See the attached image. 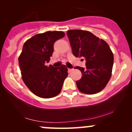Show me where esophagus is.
I'll use <instances>...</instances> for the list:
<instances>
[{
	"instance_id": "esophagus-1",
	"label": "esophagus",
	"mask_w": 132,
	"mask_h": 132,
	"mask_svg": "<svg viewBox=\"0 0 132 132\" xmlns=\"http://www.w3.org/2000/svg\"><path fill=\"white\" fill-rule=\"evenodd\" d=\"M72 71H73V69H68V72H70Z\"/></svg>"
}]
</instances>
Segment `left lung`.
I'll use <instances>...</instances> for the list:
<instances>
[{"label":"left lung","instance_id":"8db88e82","mask_svg":"<svg viewBox=\"0 0 132 132\" xmlns=\"http://www.w3.org/2000/svg\"><path fill=\"white\" fill-rule=\"evenodd\" d=\"M72 53L76 57H84L86 69L76 66L81 71L82 78L77 81L79 90L86 94L99 92L105 87L112 76L113 55L105 41L90 31L70 30L67 31Z\"/></svg>","mask_w":132,"mask_h":132}]
</instances>
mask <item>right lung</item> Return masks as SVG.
I'll return each instance as SVG.
<instances>
[{"mask_svg":"<svg viewBox=\"0 0 132 132\" xmlns=\"http://www.w3.org/2000/svg\"><path fill=\"white\" fill-rule=\"evenodd\" d=\"M64 35L61 31L38 33L27 40L23 46L19 57L22 79L31 92L40 97L56 96L68 75L64 64L57 68L46 66L53 53L54 43Z\"/></svg>","mask_w":132,"mask_h":132,"instance_id":"1","label":"right lung"}]
</instances>
